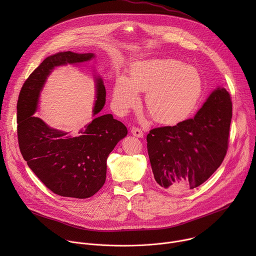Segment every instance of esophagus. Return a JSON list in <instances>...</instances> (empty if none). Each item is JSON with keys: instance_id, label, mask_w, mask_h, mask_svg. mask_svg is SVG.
Segmentation results:
<instances>
[{"instance_id": "esophagus-1", "label": "esophagus", "mask_w": 256, "mask_h": 256, "mask_svg": "<svg viewBox=\"0 0 256 256\" xmlns=\"http://www.w3.org/2000/svg\"><path fill=\"white\" fill-rule=\"evenodd\" d=\"M130 132H132V136H138V138H142L144 136V132L140 128H132Z\"/></svg>"}]
</instances>
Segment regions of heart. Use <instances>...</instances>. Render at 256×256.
<instances>
[{"instance_id": "obj_1", "label": "heart", "mask_w": 256, "mask_h": 256, "mask_svg": "<svg viewBox=\"0 0 256 256\" xmlns=\"http://www.w3.org/2000/svg\"><path fill=\"white\" fill-rule=\"evenodd\" d=\"M202 91L200 70L171 58L138 60L130 70V78L120 76L114 85L112 106L126 114L138 103V92H146V107L160 124H175L194 108Z\"/></svg>"}]
</instances>
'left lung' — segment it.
Listing matches in <instances>:
<instances>
[{
    "instance_id": "obj_1",
    "label": "left lung",
    "mask_w": 256,
    "mask_h": 256,
    "mask_svg": "<svg viewBox=\"0 0 256 256\" xmlns=\"http://www.w3.org/2000/svg\"><path fill=\"white\" fill-rule=\"evenodd\" d=\"M231 118L230 94L218 87L192 118L151 130L147 148L157 184L179 194L206 181L226 156Z\"/></svg>"
}]
</instances>
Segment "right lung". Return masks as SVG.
<instances>
[{
  "label": "right lung",
  "mask_w": 256,
  "mask_h": 256,
  "mask_svg": "<svg viewBox=\"0 0 256 256\" xmlns=\"http://www.w3.org/2000/svg\"><path fill=\"white\" fill-rule=\"evenodd\" d=\"M94 54L62 52L48 56L25 81L17 103L19 148L29 168L56 194L87 198L94 196L106 179V160L116 144L128 134L126 126L112 114L96 116L79 136L52 128L33 114L50 72L60 66L91 60ZM96 100L93 116L105 104L102 78L95 76Z\"/></svg>",
  "instance_id": "1"
}]
</instances>
